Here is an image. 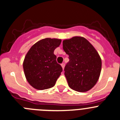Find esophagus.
I'll list each match as a JSON object with an SVG mask.
<instances>
[{"label":"esophagus","instance_id":"34e87169","mask_svg":"<svg viewBox=\"0 0 120 120\" xmlns=\"http://www.w3.org/2000/svg\"><path fill=\"white\" fill-rule=\"evenodd\" d=\"M61 67H62V69H64V68H65V64H61Z\"/></svg>","mask_w":120,"mask_h":120}]
</instances>
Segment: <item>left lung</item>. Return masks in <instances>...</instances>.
Wrapping results in <instances>:
<instances>
[{
	"instance_id": "8db88e82",
	"label": "left lung",
	"mask_w": 120,
	"mask_h": 120,
	"mask_svg": "<svg viewBox=\"0 0 120 120\" xmlns=\"http://www.w3.org/2000/svg\"><path fill=\"white\" fill-rule=\"evenodd\" d=\"M63 49L69 55L65 67L68 85L80 92L91 90L97 84L101 71L100 55L92 44L82 36H74L63 41Z\"/></svg>"
}]
</instances>
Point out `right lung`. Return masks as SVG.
Masks as SVG:
<instances>
[{"mask_svg":"<svg viewBox=\"0 0 120 120\" xmlns=\"http://www.w3.org/2000/svg\"><path fill=\"white\" fill-rule=\"evenodd\" d=\"M61 39L49 38L35 43L27 52L23 62L27 81L34 88L44 90L52 88L62 71L53 52Z\"/></svg>","mask_w":120,"mask_h":120,"instance_id":"add662e5","label":"right lung"}]
</instances>
